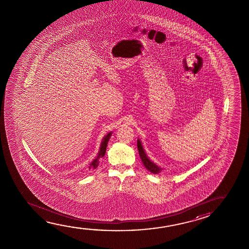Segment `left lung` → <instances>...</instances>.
<instances>
[{"label": "left lung", "mask_w": 249, "mask_h": 249, "mask_svg": "<svg viewBox=\"0 0 249 249\" xmlns=\"http://www.w3.org/2000/svg\"><path fill=\"white\" fill-rule=\"evenodd\" d=\"M137 146L138 150H139V154H140L141 161L143 162L144 167H145L150 172H152V174H159L160 172H162V168L157 165L155 162H152V160L148 158L146 153L144 152V148L142 146L141 141H140L139 139H138L137 141Z\"/></svg>", "instance_id": "8db88e82"}]
</instances>
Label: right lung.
Segmentation results:
<instances>
[{
  "mask_svg": "<svg viewBox=\"0 0 249 249\" xmlns=\"http://www.w3.org/2000/svg\"><path fill=\"white\" fill-rule=\"evenodd\" d=\"M112 132H109L108 134L105 135L103 141H102L101 145H100V149H99V152L97 153V158L94 159L92 162H90V166H89V169H92L95 170L97 169L98 163H99V159L103 158L105 155V152H106V148H107V144H108V141H109V138L111 136Z\"/></svg>",
  "mask_w": 249,
  "mask_h": 249,
  "instance_id": "obj_1",
  "label": "right lung"
}]
</instances>
